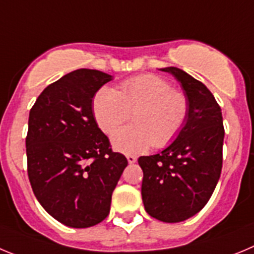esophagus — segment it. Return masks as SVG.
Segmentation results:
<instances>
[{
	"label": "esophagus",
	"mask_w": 254,
	"mask_h": 254,
	"mask_svg": "<svg viewBox=\"0 0 254 254\" xmlns=\"http://www.w3.org/2000/svg\"><path fill=\"white\" fill-rule=\"evenodd\" d=\"M127 162H129V164H132L136 162L135 155H127Z\"/></svg>",
	"instance_id": "34e87169"
}]
</instances>
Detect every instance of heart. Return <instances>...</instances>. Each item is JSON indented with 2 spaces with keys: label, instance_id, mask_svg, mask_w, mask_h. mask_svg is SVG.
<instances>
[{
  "label": "heart",
  "instance_id": "b5f03b06",
  "mask_svg": "<svg viewBox=\"0 0 254 254\" xmlns=\"http://www.w3.org/2000/svg\"><path fill=\"white\" fill-rule=\"evenodd\" d=\"M93 116L102 131L110 134L134 114L132 127L116 130L111 135L114 149L124 154H139L163 148L181 131L189 115L186 96L166 79L154 74L132 77L120 91L105 86L96 92Z\"/></svg>",
  "mask_w": 254,
  "mask_h": 254
}]
</instances>
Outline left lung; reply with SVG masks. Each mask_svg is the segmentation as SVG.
Returning a JSON list of instances; mask_svg holds the SVG:
<instances>
[{"mask_svg": "<svg viewBox=\"0 0 254 254\" xmlns=\"http://www.w3.org/2000/svg\"><path fill=\"white\" fill-rule=\"evenodd\" d=\"M161 70L180 83L189 101V115L168 147L138 159L143 170L141 197L150 216L164 223H180L207 204L220 178L223 116L204 83L180 68Z\"/></svg>", "mask_w": 254, "mask_h": 254, "instance_id": "8db88e82", "label": "left lung"}]
</instances>
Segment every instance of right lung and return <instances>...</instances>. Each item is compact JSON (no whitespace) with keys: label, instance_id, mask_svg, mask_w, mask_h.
<instances>
[{"label":"right lung","instance_id":"obj_1","mask_svg":"<svg viewBox=\"0 0 254 254\" xmlns=\"http://www.w3.org/2000/svg\"><path fill=\"white\" fill-rule=\"evenodd\" d=\"M113 76L77 69L49 84L29 114L27 175L45 211L70 228H90L110 212L127 161L111 150L92 99Z\"/></svg>","mask_w":254,"mask_h":254}]
</instances>
